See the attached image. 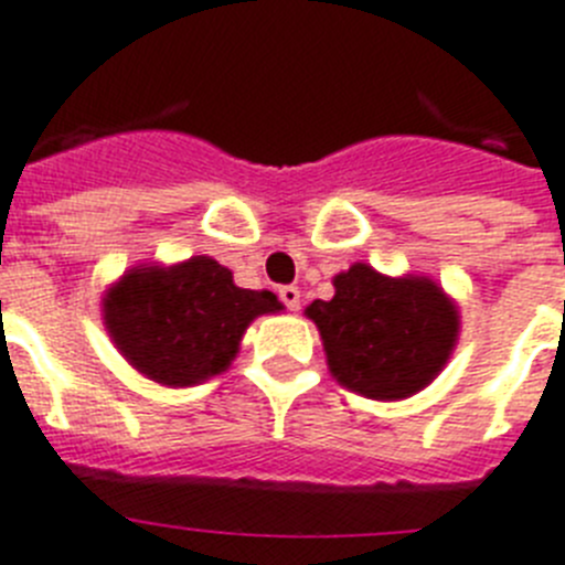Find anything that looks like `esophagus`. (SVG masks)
<instances>
[{"instance_id": "obj_1", "label": "esophagus", "mask_w": 565, "mask_h": 565, "mask_svg": "<svg viewBox=\"0 0 565 565\" xmlns=\"http://www.w3.org/2000/svg\"><path fill=\"white\" fill-rule=\"evenodd\" d=\"M279 300L286 302L288 311H297V308H300V288L282 286V288H279Z\"/></svg>"}]
</instances>
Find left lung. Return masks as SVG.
<instances>
[{
  "label": "left lung",
  "instance_id": "obj_1",
  "mask_svg": "<svg viewBox=\"0 0 565 565\" xmlns=\"http://www.w3.org/2000/svg\"><path fill=\"white\" fill-rule=\"evenodd\" d=\"M334 297L315 300L331 377L369 399H406L437 380L460 340V308L423 274L388 277L354 263L334 279Z\"/></svg>",
  "mask_w": 565,
  "mask_h": 565
}]
</instances>
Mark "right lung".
Masks as SVG:
<instances>
[{
	"label": "right lung",
	"mask_w": 565,
	"mask_h": 565,
	"mask_svg": "<svg viewBox=\"0 0 565 565\" xmlns=\"http://www.w3.org/2000/svg\"><path fill=\"white\" fill-rule=\"evenodd\" d=\"M271 291H250L214 257L139 263L103 294V322L125 363L168 388H188L231 369L248 326L279 315Z\"/></svg>",
	"instance_id": "add662e5"
}]
</instances>
